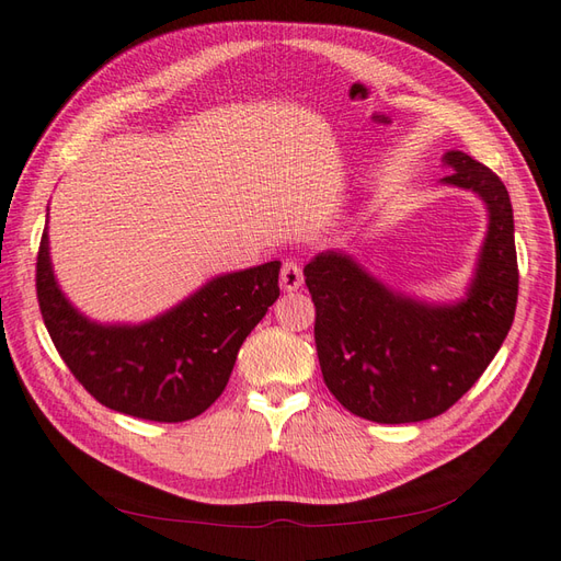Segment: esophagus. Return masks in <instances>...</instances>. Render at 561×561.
<instances>
[{"instance_id":"esophagus-1","label":"esophagus","mask_w":561,"mask_h":561,"mask_svg":"<svg viewBox=\"0 0 561 561\" xmlns=\"http://www.w3.org/2000/svg\"><path fill=\"white\" fill-rule=\"evenodd\" d=\"M304 284V270L298 267L296 263H284V267H282V275H279V286H282V291H286V294H291V291H296L298 286Z\"/></svg>"}]
</instances>
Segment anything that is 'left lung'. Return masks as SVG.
Masks as SVG:
<instances>
[{
	"label": "left lung",
	"instance_id": "obj_1",
	"mask_svg": "<svg viewBox=\"0 0 561 561\" xmlns=\"http://www.w3.org/2000/svg\"><path fill=\"white\" fill-rule=\"evenodd\" d=\"M445 162L451 174L439 184L476 193L488 210L461 298L433 304L401 294L344 251H322L304 270L324 385L366 421L397 425L445 413L485 373L514 322L518 267L510 193L471 154L449 150Z\"/></svg>",
	"mask_w": 561,
	"mask_h": 561
}]
</instances>
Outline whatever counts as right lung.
<instances>
[{"instance_id":"1","label":"right lung","mask_w":561,"mask_h":561,"mask_svg":"<svg viewBox=\"0 0 561 561\" xmlns=\"http://www.w3.org/2000/svg\"><path fill=\"white\" fill-rule=\"evenodd\" d=\"M279 267L272 260L217 275L146 322H98L61 291L45 227L35 286L59 356L102 407L142 421L181 423L225 392L243 340L279 298Z\"/></svg>"}]
</instances>
